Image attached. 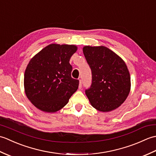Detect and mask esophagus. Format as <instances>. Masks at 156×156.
Wrapping results in <instances>:
<instances>
[{
    "label": "esophagus",
    "mask_w": 156,
    "mask_h": 156,
    "mask_svg": "<svg viewBox=\"0 0 156 156\" xmlns=\"http://www.w3.org/2000/svg\"><path fill=\"white\" fill-rule=\"evenodd\" d=\"M79 89H81L82 87V82L81 80H79Z\"/></svg>",
    "instance_id": "1"
}]
</instances>
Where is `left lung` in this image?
<instances>
[{
    "mask_svg": "<svg viewBox=\"0 0 156 156\" xmlns=\"http://www.w3.org/2000/svg\"><path fill=\"white\" fill-rule=\"evenodd\" d=\"M83 53L92 71L91 87L85 91L91 105L101 112L117 108L131 90L130 74L125 62L102 45H86Z\"/></svg>",
    "mask_w": 156,
    "mask_h": 156,
    "instance_id": "1",
    "label": "left lung"
}]
</instances>
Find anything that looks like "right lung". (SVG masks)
Segmentation results:
<instances>
[{
    "instance_id": "add662e5",
    "label": "right lung",
    "mask_w": 156,
    "mask_h": 156,
    "mask_svg": "<svg viewBox=\"0 0 156 156\" xmlns=\"http://www.w3.org/2000/svg\"><path fill=\"white\" fill-rule=\"evenodd\" d=\"M74 45H48L33 57L24 74L25 94L35 107L45 112L60 110L77 90L79 80L72 78L69 59Z\"/></svg>"
}]
</instances>
